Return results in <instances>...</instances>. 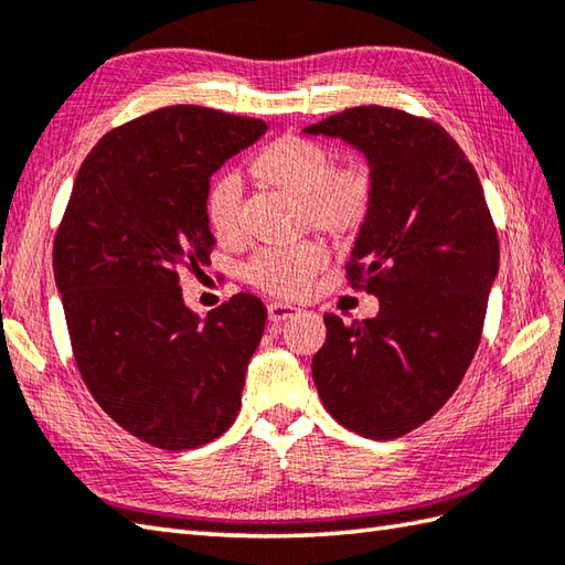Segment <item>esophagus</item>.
I'll list each match as a JSON object with an SVG mask.
<instances>
[{"mask_svg":"<svg viewBox=\"0 0 565 565\" xmlns=\"http://www.w3.org/2000/svg\"><path fill=\"white\" fill-rule=\"evenodd\" d=\"M267 313H269V320H271V322H281V320H289V318L301 313V308H296V306H291V303L271 301V303L267 306Z\"/></svg>","mask_w":565,"mask_h":565,"instance_id":"esophagus-1","label":"esophagus"}]
</instances>
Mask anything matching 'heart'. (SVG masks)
<instances>
[{"instance_id":"b5f03b06","label":"heart","mask_w":565,"mask_h":565,"mask_svg":"<svg viewBox=\"0 0 565 565\" xmlns=\"http://www.w3.org/2000/svg\"><path fill=\"white\" fill-rule=\"evenodd\" d=\"M332 152L316 140L284 136L264 148L252 172L264 184L301 199L306 227L347 237L364 225L374 203V174L362 160L332 164ZM245 186L235 172L221 174L206 196V218L223 243L245 237ZM328 264L322 239H303L286 247H264L247 262L245 279L259 291L284 298L303 296Z\"/></svg>"}]
</instances>
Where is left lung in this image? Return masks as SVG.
Returning <instances> with one entry per match:
<instances>
[{
	"label": "left lung",
	"mask_w": 565,
	"mask_h": 565,
	"mask_svg": "<svg viewBox=\"0 0 565 565\" xmlns=\"http://www.w3.org/2000/svg\"><path fill=\"white\" fill-rule=\"evenodd\" d=\"M359 148L374 203L347 262L376 318L342 322L313 356L326 411L366 439L413 431L447 403L481 344L500 245L483 186L439 124L388 106H354L308 126Z\"/></svg>",
	"instance_id": "1"
}]
</instances>
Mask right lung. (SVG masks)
Segmentation results:
<instances>
[{
	"mask_svg": "<svg viewBox=\"0 0 565 565\" xmlns=\"http://www.w3.org/2000/svg\"><path fill=\"white\" fill-rule=\"evenodd\" d=\"M267 134L179 104L109 130L84 158L53 243L72 356L94 401L140 441L196 449L235 423L267 308L235 294L201 320L179 274L211 262L209 182Z\"/></svg>",
	"mask_w": 565,
	"mask_h": 565,
	"instance_id": "1",
	"label": "right lung"
}]
</instances>
